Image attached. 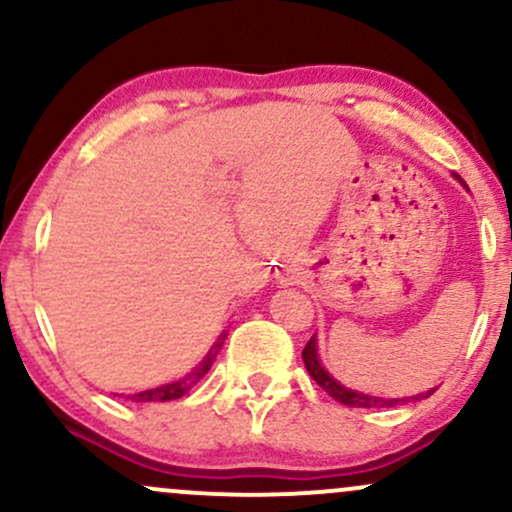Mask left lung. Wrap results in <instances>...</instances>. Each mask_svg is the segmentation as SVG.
Wrapping results in <instances>:
<instances>
[{"instance_id": "obj_1", "label": "left lung", "mask_w": 512, "mask_h": 512, "mask_svg": "<svg viewBox=\"0 0 512 512\" xmlns=\"http://www.w3.org/2000/svg\"><path fill=\"white\" fill-rule=\"evenodd\" d=\"M303 363L305 368H308L310 378L315 380L317 385L322 387V390L327 392L332 399H337L339 404H346V407H358V409H375V407H395V404H402V402H409V399H421V397H428L433 395V390L424 392V395H416V397H407V399H383V397H373V395H363V392H354L349 390V387L339 385L337 380L332 378L330 373H327L325 368H322L320 358H317V344H315V337L310 339L308 344H305L303 349Z\"/></svg>"}]
</instances>
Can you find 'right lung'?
Instances as JSON below:
<instances>
[{
  "mask_svg": "<svg viewBox=\"0 0 512 512\" xmlns=\"http://www.w3.org/2000/svg\"><path fill=\"white\" fill-rule=\"evenodd\" d=\"M223 339H226V334H221L219 342L209 349V354L204 356V361L199 363V366L192 370V373H187L185 378L175 380V383H168V385H161V387H154V390H144V392H137V395H132L134 402H170V399H180L182 395H187V392L195 387L199 380L207 375V370L211 368V363H214L216 354L221 351L223 346Z\"/></svg>",
  "mask_w": 512,
  "mask_h": 512,
  "instance_id": "obj_1",
  "label": "right lung"
}]
</instances>
